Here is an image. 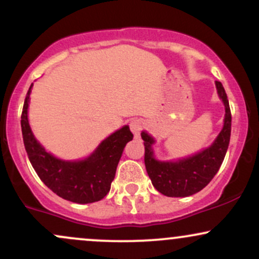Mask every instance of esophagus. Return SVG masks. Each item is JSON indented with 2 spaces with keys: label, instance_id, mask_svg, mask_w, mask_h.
Returning <instances> with one entry per match:
<instances>
[{
  "label": "esophagus",
  "instance_id": "1",
  "mask_svg": "<svg viewBox=\"0 0 259 259\" xmlns=\"http://www.w3.org/2000/svg\"><path fill=\"white\" fill-rule=\"evenodd\" d=\"M142 127H144V121L141 119H134L130 121V130H132L135 136H138L141 133Z\"/></svg>",
  "mask_w": 259,
  "mask_h": 259
}]
</instances>
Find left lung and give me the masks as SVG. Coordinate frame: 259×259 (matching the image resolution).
Wrapping results in <instances>:
<instances>
[{"instance_id":"8db88e82","label":"left lung","mask_w":259,"mask_h":259,"mask_svg":"<svg viewBox=\"0 0 259 259\" xmlns=\"http://www.w3.org/2000/svg\"><path fill=\"white\" fill-rule=\"evenodd\" d=\"M217 92L225 108L224 124L213 144L200 152L175 160H159L154 156L156 140L147 132L141 133L145 145V165L152 185L168 197H187L201 191L214 178L227 154L231 134V113L228 96L221 81Z\"/></svg>"}]
</instances>
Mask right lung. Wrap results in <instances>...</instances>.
Wrapping results in <instances>:
<instances>
[{
    "label": "right lung",
    "instance_id": "right-lung-1",
    "mask_svg": "<svg viewBox=\"0 0 259 259\" xmlns=\"http://www.w3.org/2000/svg\"><path fill=\"white\" fill-rule=\"evenodd\" d=\"M31 88L26 94L22 113V133L25 151L32 168L42 183L56 195L74 203L102 200L111 190L124 147L133 140L129 126L111 134L82 159L65 160L47 152L31 132L28 119Z\"/></svg>",
    "mask_w": 259,
    "mask_h": 259
}]
</instances>
